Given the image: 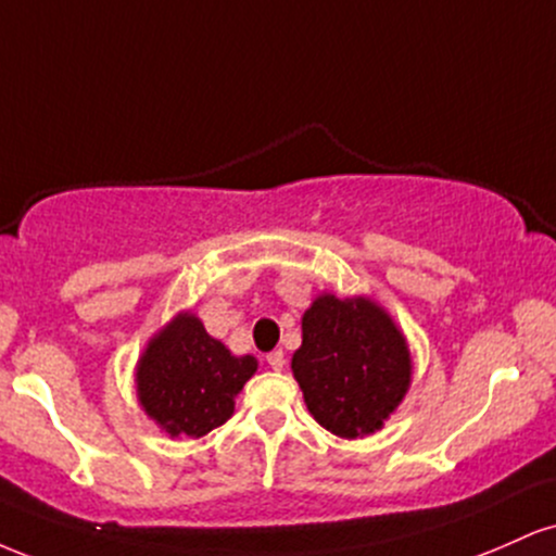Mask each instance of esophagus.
Segmentation results:
<instances>
[{
	"label": "esophagus",
	"mask_w": 556,
	"mask_h": 556,
	"mask_svg": "<svg viewBox=\"0 0 556 556\" xmlns=\"http://www.w3.org/2000/svg\"><path fill=\"white\" fill-rule=\"evenodd\" d=\"M266 363H269V368H274V371H282V368H285V353H282V350H271V353L266 355Z\"/></svg>",
	"instance_id": "1"
}]
</instances>
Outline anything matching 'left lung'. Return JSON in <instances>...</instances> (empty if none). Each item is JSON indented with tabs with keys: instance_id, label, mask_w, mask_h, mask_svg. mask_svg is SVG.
<instances>
[{
	"instance_id": "left-lung-1",
	"label": "left lung",
	"mask_w": 556,
	"mask_h": 556,
	"mask_svg": "<svg viewBox=\"0 0 556 556\" xmlns=\"http://www.w3.org/2000/svg\"><path fill=\"white\" fill-rule=\"evenodd\" d=\"M303 400L324 429L342 439L379 431L410 389L413 361L392 316L371 298L321 292L303 314L292 355Z\"/></svg>"
}]
</instances>
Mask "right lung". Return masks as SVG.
Returning a JSON list of instances; mask_svg holds the SVG:
<instances>
[{"instance_id":"add662e5","label":"right lung","mask_w":556,"mask_h":556,"mask_svg":"<svg viewBox=\"0 0 556 556\" xmlns=\"http://www.w3.org/2000/svg\"><path fill=\"white\" fill-rule=\"evenodd\" d=\"M256 368L253 355H232L185 311L146 344L136 371L138 402L172 439H198L232 416L235 397Z\"/></svg>"}]
</instances>
